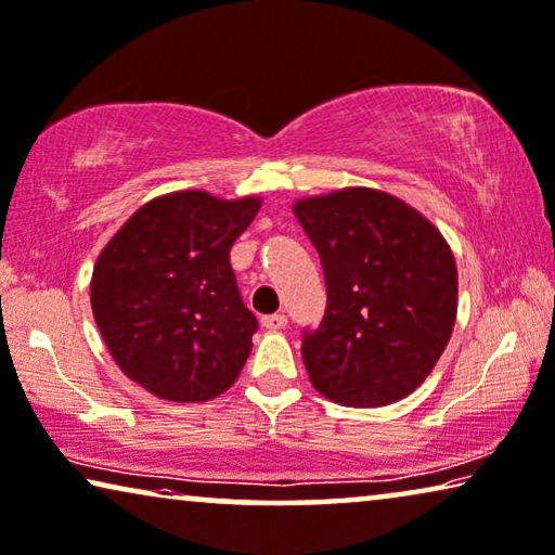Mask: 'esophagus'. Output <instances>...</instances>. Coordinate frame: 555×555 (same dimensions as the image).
I'll return each instance as SVG.
<instances>
[{
    "mask_svg": "<svg viewBox=\"0 0 555 555\" xmlns=\"http://www.w3.org/2000/svg\"><path fill=\"white\" fill-rule=\"evenodd\" d=\"M285 325H287V318L283 315V312H275V315H264L262 318L264 331H283Z\"/></svg>",
    "mask_w": 555,
    "mask_h": 555,
    "instance_id": "1",
    "label": "esophagus"
}]
</instances>
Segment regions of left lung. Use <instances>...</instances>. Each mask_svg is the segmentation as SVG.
<instances>
[{
    "instance_id": "8db88e82",
    "label": "left lung",
    "mask_w": 555,
    "mask_h": 555,
    "mask_svg": "<svg viewBox=\"0 0 555 555\" xmlns=\"http://www.w3.org/2000/svg\"><path fill=\"white\" fill-rule=\"evenodd\" d=\"M293 212L325 270L323 323L302 340L312 388L350 408L411 396L453 335L451 245L425 215L383 190L302 197Z\"/></svg>"
}]
</instances>
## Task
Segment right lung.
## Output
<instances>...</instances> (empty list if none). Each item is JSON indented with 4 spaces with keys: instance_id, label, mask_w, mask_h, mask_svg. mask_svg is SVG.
Here are the masks:
<instances>
[{
    "instance_id": "add662e5",
    "label": "right lung",
    "mask_w": 555,
    "mask_h": 555,
    "mask_svg": "<svg viewBox=\"0 0 555 555\" xmlns=\"http://www.w3.org/2000/svg\"><path fill=\"white\" fill-rule=\"evenodd\" d=\"M260 205L258 195L167 192L102 247L94 323L119 371L152 396L205 403L237 380L258 320L240 297L230 247Z\"/></svg>"
}]
</instances>
